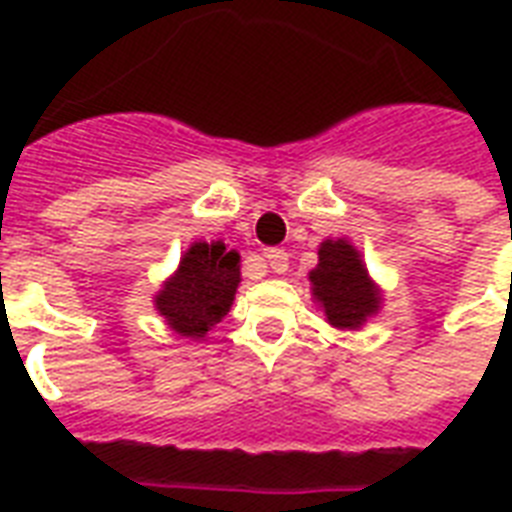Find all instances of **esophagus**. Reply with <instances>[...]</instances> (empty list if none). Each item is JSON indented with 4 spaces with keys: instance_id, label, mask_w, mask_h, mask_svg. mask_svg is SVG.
Here are the masks:
<instances>
[{
    "instance_id": "34e87169",
    "label": "esophagus",
    "mask_w": 512,
    "mask_h": 512,
    "mask_svg": "<svg viewBox=\"0 0 512 512\" xmlns=\"http://www.w3.org/2000/svg\"><path fill=\"white\" fill-rule=\"evenodd\" d=\"M265 260H268L273 273H284L289 268V255L284 249H268V252H265Z\"/></svg>"
}]
</instances>
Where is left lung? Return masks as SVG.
<instances>
[{"instance_id":"8db88e82","label":"left lung","mask_w":512,"mask_h":512,"mask_svg":"<svg viewBox=\"0 0 512 512\" xmlns=\"http://www.w3.org/2000/svg\"><path fill=\"white\" fill-rule=\"evenodd\" d=\"M308 279L313 297L332 327L358 329L380 311V289L374 287L364 260L350 241H321L319 265L308 273Z\"/></svg>"}]
</instances>
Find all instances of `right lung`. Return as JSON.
Returning a JSON list of instances; mask_svg holds the SVG:
<instances>
[{"instance_id":"right-lung-1","label":"right lung","mask_w":512,"mask_h":512,"mask_svg":"<svg viewBox=\"0 0 512 512\" xmlns=\"http://www.w3.org/2000/svg\"><path fill=\"white\" fill-rule=\"evenodd\" d=\"M239 252L223 241H196L154 297L156 311L180 337L201 340L231 311L239 289Z\"/></svg>"}]
</instances>
